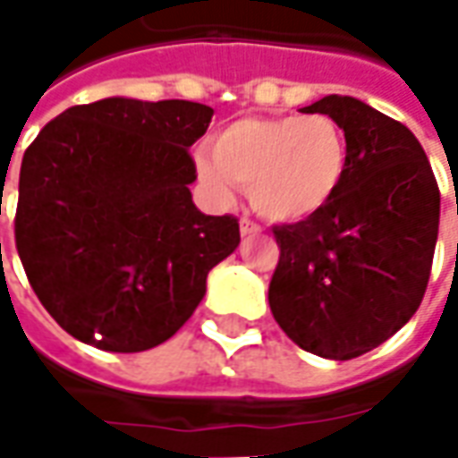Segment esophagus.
Returning a JSON list of instances; mask_svg holds the SVG:
<instances>
[{
	"instance_id": "34e87169",
	"label": "esophagus",
	"mask_w": 458,
	"mask_h": 458,
	"mask_svg": "<svg viewBox=\"0 0 458 458\" xmlns=\"http://www.w3.org/2000/svg\"><path fill=\"white\" fill-rule=\"evenodd\" d=\"M259 230L262 228H259L255 220H250V218L240 220V233H242V235H255V233H259Z\"/></svg>"
}]
</instances>
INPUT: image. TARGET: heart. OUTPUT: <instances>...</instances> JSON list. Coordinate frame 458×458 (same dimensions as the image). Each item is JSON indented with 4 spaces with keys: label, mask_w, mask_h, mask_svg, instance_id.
Returning a JSON list of instances; mask_svg holds the SVG:
<instances>
[{
    "label": "heart",
    "mask_w": 458,
    "mask_h": 458,
    "mask_svg": "<svg viewBox=\"0 0 458 458\" xmlns=\"http://www.w3.org/2000/svg\"><path fill=\"white\" fill-rule=\"evenodd\" d=\"M348 169L345 134L328 114L245 117L223 127L199 157V176L218 199L248 186L252 208L279 223L314 216Z\"/></svg>",
    "instance_id": "heart-1"
}]
</instances>
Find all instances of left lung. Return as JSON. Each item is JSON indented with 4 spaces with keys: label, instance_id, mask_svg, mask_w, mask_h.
<instances>
[{
    "label": "left lung",
    "instance_id": "obj_1",
    "mask_svg": "<svg viewBox=\"0 0 458 458\" xmlns=\"http://www.w3.org/2000/svg\"><path fill=\"white\" fill-rule=\"evenodd\" d=\"M304 113L336 120L348 169L318 213L272 230L279 262L269 309L299 348L351 360L400 331L422 304L439 186L403 122L348 95H327Z\"/></svg>",
    "mask_w": 458,
    "mask_h": 458
}]
</instances>
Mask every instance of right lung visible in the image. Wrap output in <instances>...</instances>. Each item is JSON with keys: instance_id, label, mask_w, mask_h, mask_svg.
<instances>
[{"instance_id": "obj_1", "label": "right lung", "mask_w": 458, "mask_h": 458, "mask_svg": "<svg viewBox=\"0 0 458 458\" xmlns=\"http://www.w3.org/2000/svg\"><path fill=\"white\" fill-rule=\"evenodd\" d=\"M213 107L105 98L38 131L19 174L14 235L29 284L71 336L113 353L164 344L240 245L235 216L191 199L189 147Z\"/></svg>"}]
</instances>
